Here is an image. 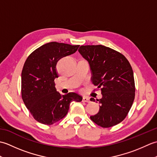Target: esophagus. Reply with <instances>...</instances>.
<instances>
[{"mask_svg": "<svg viewBox=\"0 0 157 157\" xmlns=\"http://www.w3.org/2000/svg\"><path fill=\"white\" fill-rule=\"evenodd\" d=\"M82 101L83 102H90V98H88V97H86V96H84V97H83Z\"/></svg>", "mask_w": 157, "mask_h": 157, "instance_id": "obj_1", "label": "esophagus"}]
</instances>
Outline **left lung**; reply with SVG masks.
<instances>
[{
    "label": "left lung",
    "instance_id": "left-lung-1",
    "mask_svg": "<svg viewBox=\"0 0 157 157\" xmlns=\"http://www.w3.org/2000/svg\"><path fill=\"white\" fill-rule=\"evenodd\" d=\"M79 52L89 63L92 84L101 89L102 97L99 111L90 119L107 128L121 123L135 98V82L132 66L125 56L102 45L81 46ZM90 101H95L94 98Z\"/></svg>",
    "mask_w": 157,
    "mask_h": 157
}]
</instances>
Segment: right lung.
Masks as SVG:
<instances>
[{"label": "right lung", "mask_w": 157, "mask_h": 157, "mask_svg": "<svg viewBox=\"0 0 157 157\" xmlns=\"http://www.w3.org/2000/svg\"><path fill=\"white\" fill-rule=\"evenodd\" d=\"M79 45L48 42L33 51L21 72V97L36 121L52 125L64 118L72 101L81 102L82 96L75 92L61 95L55 88L58 78L56 63L61 58L77 51Z\"/></svg>", "instance_id": "1"}]
</instances>
